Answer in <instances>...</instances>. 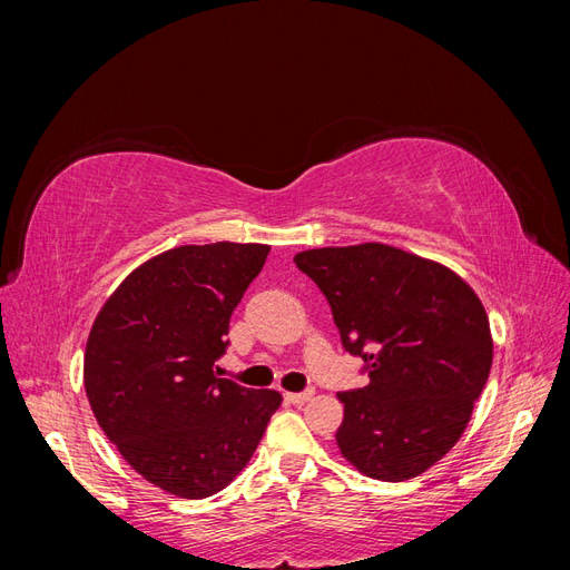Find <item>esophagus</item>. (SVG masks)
I'll use <instances>...</instances> for the list:
<instances>
[{
    "label": "esophagus",
    "mask_w": 570,
    "mask_h": 570,
    "mask_svg": "<svg viewBox=\"0 0 570 570\" xmlns=\"http://www.w3.org/2000/svg\"><path fill=\"white\" fill-rule=\"evenodd\" d=\"M312 396H314L312 390H306V392H287L285 400L292 402V404H306L308 400H312Z\"/></svg>",
    "instance_id": "esophagus-1"
}]
</instances>
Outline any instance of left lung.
<instances>
[{"instance_id":"8db88e82","label":"left lung","mask_w":570,"mask_h":570,"mask_svg":"<svg viewBox=\"0 0 570 570\" xmlns=\"http://www.w3.org/2000/svg\"><path fill=\"white\" fill-rule=\"evenodd\" d=\"M295 264L368 368L366 387L337 394L342 456L385 482L425 473L459 442L488 383L485 306L452 268L381 243L306 249Z\"/></svg>"}]
</instances>
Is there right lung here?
Returning a JSON list of instances; mask_svg holds the SVG:
<instances>
[{"label": "right lung", "mask_w": 570, "mask_h": 570, "mask_svg": "<svg viewBox=\"0 0 570 570\" xmlns=\"http://www.w3.org/2000/svg\"><path fill=\"white\" fill-rule=\"evenodd\" d=\"M271 247L183 245L151 256L99 308L82 383L99 428L151 485L183 499L228 488L281 406L218 377L228 323Z\"/></svg>", "instance_id": "obj_1"}]
</instances>
